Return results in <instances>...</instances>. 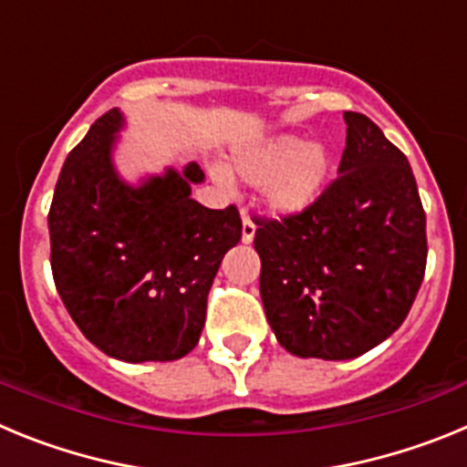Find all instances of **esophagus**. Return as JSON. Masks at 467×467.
Returning a JSON list of instances; mask_svg holds the SVG:
<instances>
[{"instance_id": "esophagus-1", "label": "esophagus", "mask_w": 467, "mask_h": 467, "mask_svg": "<svg viewBox=\"0 0 467 467\" xmlns=\"http://www.w3.org/2000/svg\"><path fill=\"white\" fill-rule=\"evenodd\" d=\"M241 214H243V236H241V241L245 243V245H250V243L254 241V229H257V226H254L253 220L247 217L245 210H243Z\"/></svg>"}]
</instances>
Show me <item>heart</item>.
<instances>
[{
	"mask_svg": "<svg viewBox=\"0 0 467 467\" xmlns=\"http://www.w3.org/2000/svg\"><path fill=\"white\" fill-rule=\"evenodd\" d=\"M231 163L243 182L262 187L264 205L275 217L306 213L320 201L332 177V156L327 147L306 142L301 135L292 133L269 135L243 144L234 151Z\"/></svg>",
	"mask_w": 467,
	"mask_h": 467,
	"instance_id": "b5f03b06",
	"label": "heart"
}]
</instances>
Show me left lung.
I'll return each instance as SVG.
<instances>
[{
    "mask_svg": "<svg viewBox=\"0 0 467 467\" xmlns=\"http://www.w3.org/2000/svg\"><path fill=\"white\" fill-rule=\"evenodd\" d=\"M339 177L313 208L257 220L259 295L296 358L353 360L386 341L426 274V213L410 161L381 128L344 111Z\"/></svg>",
    "mask_w": 467,
    "mask_h": 467,
    "instance_id": "left-lung-1",
    "label": "left lung"
}]
</instances>
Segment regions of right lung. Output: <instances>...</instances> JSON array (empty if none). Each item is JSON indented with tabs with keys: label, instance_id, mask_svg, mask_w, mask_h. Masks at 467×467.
Instances as JSON below:
<instances>
[{
	"label": "right lung",
	"instance_id": "obj_1",
	"mask_svg": "<svg viewBox=\"0 0 467 467\" xmlns=\"http://www.w3.org/2000/svg\"><path fill=\"white\" fill-rule=\"evenodd\" d=\"M126 117L107 111L65 161L48 213L51 269L93 346L123 362L184 358L201 339L213 278L241 241L234 205L192 198L198 163L128 182L117 168Z\"/></svg>",
	"mask_w": 467,
	"mask_h": 467
}]
</instances>
